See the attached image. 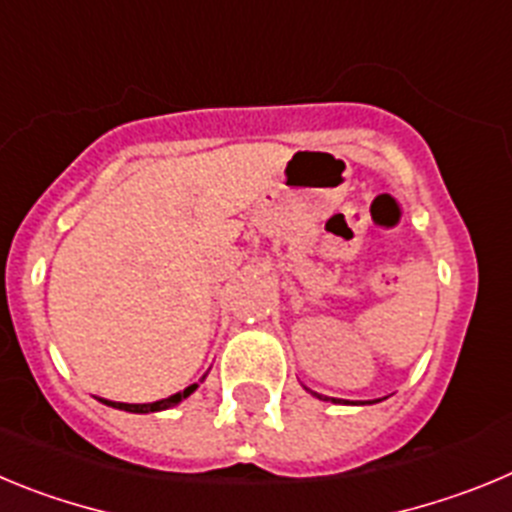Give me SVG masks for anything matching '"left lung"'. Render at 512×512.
I'll list each match as a JSON object with an SVG mask.
<instances>
[{"instance_id": "obj_1", "label": "left lung", "mask_w": 512, "mask_h": 512, "mask_svg": "<svg viewBox=\"0 0 512 512\" xmlns=\"http://www.w3.org/2000/svg\"><path fill=\"white\" fill-rule=\"evenodd\" d=\"M316 395V398H321V400H329V398H324V395H319V393H313ZM334 403H339V400H334Z\"/></svg>"}]
</instances>
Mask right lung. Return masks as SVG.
Masks as SVG:
<instances>
[{
	"instance_id": "1",
	"label": "right lung",
	"mask_w": 512,
	"mask_h": 512,
	"mask_svg": "<svg viewBox=\"0 0 512 512\" xmlns=\"http://www.w3.org/2000/svg\"><path fill=\"white\" fill-rule=\"evenodd\" d=\"M209 375V372H206ZM204 375V377H206ZM204 377H201L199 382H204ZM199 382H193V385H188L186 390H181V393L170 395V398H163V400H155V403H112V400H104L99 398L104 405H112V408H119V411H130V413H155V411H165V408H173V405H178L181 400H186L188 395L193 393V390L199 388Z\"/></svg>"
}]
</instances>
